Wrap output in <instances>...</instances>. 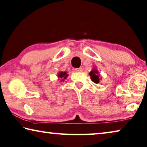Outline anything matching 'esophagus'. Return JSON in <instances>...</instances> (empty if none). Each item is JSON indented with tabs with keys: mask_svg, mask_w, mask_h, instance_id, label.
<instances>
[{
	"mask_svg": "<svg viewBox=\"0 0 147 147\" xmlns=\"http://www.w3.org/2000/svg\"><path fill=\"white\" fill-rule=\"evenodd\" d=\"M76 72H82V67H80V68H76L75 69Z\"/></svg>",
	"mask_w": 147,
	"mask_h": 147,
	"instance_id": "1",
	"label": "esophagus"
}]
</instances>
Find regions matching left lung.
Listing matches in <instances>:
<instances>
[{"label": "left lung", "mask_w": 147, "mask_h": 147, "mask_svg": "<svg viewBox=\"0 0 147 147\" xmlns=\"http://www.w3.org/2000/svg\"><path fill=\"white\" fill-rule=\"evenodd\" d=\"M89 75L91 77V80L95 84H98L99 81L101 80V77L100 76L99 71L95 67L91 71V72L89 73Z\"/></svg>", "instance_id": "left-lung-1"}]
</instances>
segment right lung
<instances>
[{
  "label": "right lung",
  "instance_id": "add662e5",
  "mask_svg": "<svg viewBox=\"0 0 147 147\" xmlns=\"http://www.w3.org/2000/svg\"><path fill=\"white\" fill-rule=\"evenodd\" d=\"M67 76H68V74H67V72L65 71H59V73H57L58 80H61V82H63L64 80L67 78Z\"/></svg>",
  "mask_w": 147,
  "mask_h": 147
}]
</instances>
